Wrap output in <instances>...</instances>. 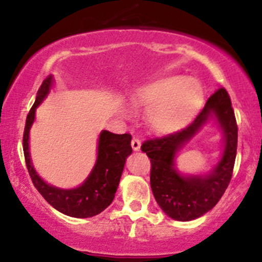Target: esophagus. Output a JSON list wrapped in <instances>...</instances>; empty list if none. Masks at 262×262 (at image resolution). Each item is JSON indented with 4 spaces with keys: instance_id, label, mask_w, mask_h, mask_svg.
<instances>
[{
    "instance_id": "1",
    "label": "esophagus",
    "mask_w": 262,
    "mask_h": 262,
    "mask_svg": "<svg viewBox=\"0 0 262 262\" xmlns=\"http://www.w3.org/2000/svg\"><path fill=\"white\" fill-rule=\"evenodd\" d=\"M132 148H133L134 152H138V150L140 149V140L137 138L132 139Z\"/></svg>"
}]
</instances>
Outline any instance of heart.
Listing matches in <instances>:
<instances>
[{
    "mask_svg": "<svg viewBox=\"0 0 262 262\" xmlns=\"http://www.w3.org/2000/svg\"><path fill=\"white\" fill-rule=\"evenodd\" d=\"M202 85L196 79L170 75L143 84L134 90L130 104L134 108L147 109L145 119L158 134L177 133L197 117L203 104ZM120 114L129 119L133 109L120 105Z\"/></svg>",
    "mask_w": 262,
    "mask_h": 262,
    "instance_id": "obj_1",
    "label": "heart"
}]
</instances>
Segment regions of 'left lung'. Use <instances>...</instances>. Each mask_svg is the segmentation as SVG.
<instances>
[{"instance_id":"left-lung-1","label":"left lung","mask_w":262,"mask_h":262,"mask_svg":"<svg viewBox=\"0 0 262 262\" xmlns=\"http://www.w3.org/2000/svg\"><path fill=\"white\" fill-rule=\"evenodd\" d=\"M216 123L223 136L219 162L210 171L182 173L175 167L181 149L206 125ZM150 158V187L162 211L176 221H192L212 210L225 193L237 150V125L230 96L220 89L211 96L194 122L178 133L147 140L140 147Z\"/></svg>"}]
</instances>
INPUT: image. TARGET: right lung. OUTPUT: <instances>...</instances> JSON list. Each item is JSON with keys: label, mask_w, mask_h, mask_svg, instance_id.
I'll use <instances>...</instances> for the list:
<instances>
[{"label": "right lung", "mask_w": 262, "mask_h": 262, "mask_svg": "<svg viewBox=\"0 0 262 262\" xmlns=\"http://www.w3.org/2000/svg\"><path fill=\"white\" fill-rule=\"evenodd\" d=\"M55 84L49 75L38 89L36 100L30 110L24 133V153L32 183L42 197L59 212L76 219H88L103 212L115 197L125 161L132 154V136L101 130L96 147V161L89 176L78 187L60 188L48 183L35 169L30 153V130L36 118V109L48 98Z\"/></svg>", "instance_id": "1"}]
</instances>
